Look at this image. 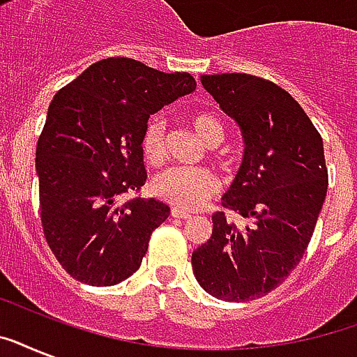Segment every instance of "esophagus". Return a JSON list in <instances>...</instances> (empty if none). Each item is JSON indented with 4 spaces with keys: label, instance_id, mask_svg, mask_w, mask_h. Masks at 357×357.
Instances as JSON below:
<instances>
[{
    "label": "esophagus",
    "instance_id": "esophagus-1",
    "mask_svg": "<svg viewBox=\"0 0 357 357\" xmlns=\"http://www.w3.org/2000/svg\"><path fill=\"white\" fill-rule=\"evenodd\" d=\"M170 215H172V218H189L190 217L189 213L181 211V209H178V207H174L172 211H170Z\"/></svg>",
    "mask_w": 357,
    "mask_h": 357
}]
</instances>
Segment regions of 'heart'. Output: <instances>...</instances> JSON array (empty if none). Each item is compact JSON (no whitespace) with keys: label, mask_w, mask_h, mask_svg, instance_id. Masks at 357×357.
I'll return each mask as SVG.
<instances>
[{"label":"heart","mask_w":357,"mask_h":357,"mask_svg":"<svg viewBox=\"0 0 357 357\" xmlns=\"http://www.w3.org/2000/svg\"><path fill=\"white\" fill-rule=\"evenodd\" d=\"M190 123L206 144H211L217 139L222 140V123L213 119L211 114H196ZM142 153L151 165H159L165 157V123L159 119L150 120L146 126L142 135ZM217 190L218 179L207 168L172 167L157 174L153 179V192L157 198L183 211L200 207Z\"/></svg>","instance_id":"1"}]
</instances>
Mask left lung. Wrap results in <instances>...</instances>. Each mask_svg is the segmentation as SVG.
Returning <instances> with one entry per match:
<instances>
[{"mask_svg":"<svg viewBox=\"0 0 357 357\" xmlns=\"http://www.w3.org/2000/svg\"><path fill=\"white\" fill-rule=\"evenodd\" d=\"M202 85L241 129L243 162L222 206L246 220L213 215L211 238L192 252L204 291L250 302L276 289L298 265L326 200L324 146L289 92L248 74L202 75Z\"/></svg>","mask_w":357,"mask_h":357,"instance_id":"left-lung-1","label":"left lung"}]
</instances>
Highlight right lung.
<instances>
[{"mask_svg": "<svg viewBox=\"0 0 357 357\" xmlns=\"http://www.w3.org/2000/svg\"><path fill=\"white\" fill-rule=\"evenodd\" d=\"M195 91L187 72L109 57L52 100L36 144L40 218L50 248L77 282L109 287L140 266L170 207L122 198L146 181L142 135L151 114Z\"/></svg>", "mask_w": 357, "mask_h": 357, "instance_id": "1", "label": "right lung"}]
</instances>
